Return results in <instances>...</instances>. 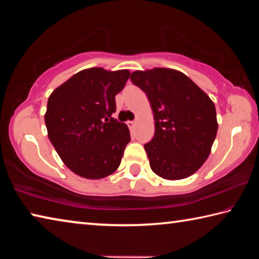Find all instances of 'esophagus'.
Returning <instances> with one entry per match:
<instances>
[{
    "label": "esophagus",
    "mask_w": 259,
    "mask_h": 259,
    "mask_svg": "<svg viewBox=\"0 0 259 259\" xmlns=\"http://www.w3.org/2000/svg\"><path fill=\"white\" fill-rule=\"evenodd\" d=\"M128 124H129V126H130L131 129H135V126H136V124H137V122H136V121H129Z\"/></svg>",
    "instance_id": "esophagus-1"
}]
</instances>
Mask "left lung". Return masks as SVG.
I'll return each instance as SVG.
<instances>
[{
    "instance_id": "obj_1",
    "label": "left lung",
    "mask_w": 259,
    "mask_h": 259,
    "mask_svg": "<svg viewBox=\"0 0 259 259\" xmlns=\"http://www.w3.org/2000/svg\"><path fill=\"white\" fill-rule=\"evenodd\" d=\"M130 78L147 95L154 113V137L144 146L151 169L168 181L190 177L208 159L216 138L212 100L176 69L135 71Z\"/></svg>"
}]
</instances>
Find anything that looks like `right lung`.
I'll use <instances>...</instances> for the list:
<instances>
[{
	"instance_id": "right-lung-1",
	"label": "right lung",
	"mask_w": 259,
	"mask_h": 259,
	"mask_svg": "<svg viewBox=\"0 0 259 259\" xmlns=\"http://www.w3.org/2000/svg\"><path fill=\"white\" fill-rule=\"evenodd\" d=\"M128 69H83L52 91L45 121L48 137L69 170L100 179L119 168L130 131L113 119L115 96L128 81Z\"/></svg>"
}]
</instances>
